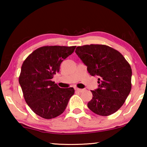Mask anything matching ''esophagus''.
<instances>
[{
  "label": "esophagus",
  "instance_id": "obj_1",
  "mask_svg": "<svg viewBox=\"0 0 147 147\" xmlns=\"http://www.w3.org/2000/svg\"><path fill=\"white\" fill-rule=\"evenodd\" d=\"M76 90L77 92H82L84 91V90H83V89H80V88H76Z\"/></svg>",
  "mask_w": 147,
  "mask_h": 147
}]
</instances>
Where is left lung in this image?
<instances>
[{
  "instance_id": "obj_1",
  "label": "left lung",
  "mask_w": 147,
  "mask_h": 147,
  "mask_svg": "<svg viewBox=\"0 0 147 147\" xmlns=\"http://www.w3.org/2000/svg\"><path fill=\"white\" fill-rule=\"evenodd\" d=\"M76 53L87 66L88 73L98 77V88L91 91L93 96L88 107L100 116L114 114L131 90L130 64L119 51L104 45L80 46Z\"/></svg>"
}]
</instances>
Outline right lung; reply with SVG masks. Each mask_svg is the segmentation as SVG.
Wrapping results in <instances>:
<instances>
[{
    "instance_id": "right-lung-1",
    "label": "right lung",
    "mask_w": 147,
    "mask_h": 147,
    "mask_svg": "<svg viewBox=\"0 0 147 147\" xmlns=\"http://www.w3.org/2000/svg\"><path fill=\"white\" fill-rule=\"evenodd\" d=\"M76 46H44L31 53L24 61L19 82L25 102L38 116L51 119L65 110L73 88H61L52 82L61 63L74 53Z\"/></svg>"
}]
</instances>
